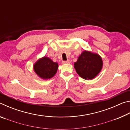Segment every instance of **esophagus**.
<instances>
[{"label": "esophagus", "mask_w": 130, "mask_h": 130, "mask_svg": "<svg viewBox=\"0 0 130 130\" xmlns=\"http://www.w3.org/2000/svg\"><path fill=\"white\" fill-rule=\"evenodd\" d=\"M70 61L69 60H67V61H62V63H70Z\"/></svg>", "instance_id": "34e87169"}]
</instances>
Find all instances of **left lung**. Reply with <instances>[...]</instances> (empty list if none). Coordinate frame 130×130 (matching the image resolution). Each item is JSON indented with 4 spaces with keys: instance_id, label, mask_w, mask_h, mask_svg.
<instances>
[{
    "instance_id": "obj_1",
    "label": "left lung",
    "mask_w": 130,
    "mask_h": 130,
    "mask_svg": "<svg viewBox=\"0 0 130 130\" xmlns=\"http://www.w3.org/2000/svg\"><path fill=\"white\" fill-rule=\"evenodd\" d=\"M103 66L102 58L99 54L84 50L74 63L77 74L85 80H91L100 73Z\"/></svg>"
}]
</instances>
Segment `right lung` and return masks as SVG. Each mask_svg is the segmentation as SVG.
I'll return each instance as SVG.
<instances>
[{
    "instance_id": "obj_1",
    "label": "right lung",
    "mask_w": 130,
    "mask_h": 130,
    "mask_svg": "<svg viewBox=\"0 0 130 130\" xmlns=\"http://www.w3.org/2000/svg\"><path fill=\"white\" fill-rule=\"evenodd\" d=\"M58 68V63L53 62L46 56L39 58L33 65L35 73L44 80L52 78L56 74Z\"/></svg>"
}]
</instances>
